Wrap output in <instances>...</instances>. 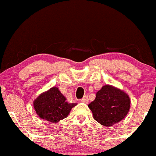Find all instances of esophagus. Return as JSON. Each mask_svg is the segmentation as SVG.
Segmentation results:
<instances>
[{"label":"esophagus","instance_id":"obj_1","mask_svg":"<svg viewBox=\"0 0 156 156\" xmlns=\"http://www.w3.org/2000/svg\"><path fill=\"white\" fill-rule=\"evenodd\" d=\"M81 101L84 103H87L88 102V97H87V96H85V97L81 99Z\"/></svg>","mask_w":156,"mask_h":156}]
</instances>
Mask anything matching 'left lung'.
Masks as SVG:
<instances>
[{
	"instance_id": "obj_1",
	"label": "left lung",
	"mask_w": 156,
	"mask_h": 156,
	"mask_svg": "<svg viewBox=\"0 0 156 156\" xmlns=\"http://www.w3.org/2000/svg\"><path fill=\"white\" fill-rule=\"evenodd\" d=\"M94 119L105 127L118 123L128 113L130 99L123 90L109 85L97 93L96 99L88 105Z\"/></svg>"
}]
</instances>
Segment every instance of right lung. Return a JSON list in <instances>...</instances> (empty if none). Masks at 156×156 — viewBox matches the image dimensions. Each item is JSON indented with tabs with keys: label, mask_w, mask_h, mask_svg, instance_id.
I'll return each instance as SVG.
<instances>
[{
	"label": "right lung",
	"mask_w": 156,
	"mask_h": 156,
	"mask_svg": "<svg viewBox=\"0 0 156 156\" xmlns=\"http://www.w3.org/2000/svg\"><path fill=\"white\" fill-rule=\"evenodd\" d=\"M76 103H69L56 87L41 94L34 101V108L40 119L57 123L66 118Z\"/></svg>",
	"instance_id": "1"
}]
</instances>
